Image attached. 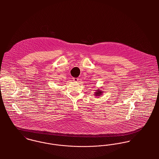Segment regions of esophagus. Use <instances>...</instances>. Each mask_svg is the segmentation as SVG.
Instances as JSON below:
<instances>
[{"label":"esophagus","instance_id":"1","mask_svg":"<svg viewBox=\"0 0 159 159\" xmlns=\"http://www.w3.org/2000/svg\"><path fill=\"white\" fill-rule=\"evenodd\" d=\"M72 79H73V81H75V82H78V80H79V79L77 78H73Z\"/></svg>","mask_w":159,"mask_h":159}]
</instances>
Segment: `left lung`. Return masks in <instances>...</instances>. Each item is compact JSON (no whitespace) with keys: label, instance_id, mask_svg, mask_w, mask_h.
Segmentation results:
<instances>
[{"label":"left lung","instance_id":"obj_1","mask_svg":"<svg viewBox=\"0 0 159 159\" xmlns=\"http://www.w3.org/2000/svg\"><path fill=\"white\" fill-rule=\"evenodd\" d=\"M97 92H95V95H96V96H100V95H101L102 94V91H100V89H97L96 90Z\"/></svg>","mask_w":159,"mask_h":159}]
</instances>
